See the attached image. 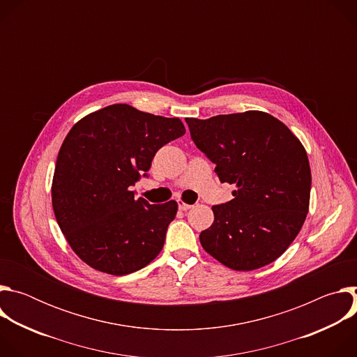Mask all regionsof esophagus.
<instances>
[{"label":"esophagus","instance_id":"34e87169","mask_svg":"<svg viewBox=\"0 0 357 357\" xmlns=\"http://www.w3.org/2000/svg\"><path fill=\"white\" fill-rule=\"evenodd\" d=\"M178 208H179V211H188V209H190L192 208V205H188V203H185V202H182V200H178Z\"/></svg>","mask_w":357,"mask_h":357}]
</instances>
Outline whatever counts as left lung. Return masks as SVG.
Wrapping results in <instances>:
<instances>
[{"label":"left lung","instance_id":"left-lung-1","mask_svg":"<svg viewBox=\"0 0 357 357\" xmlns=\"http://www.w3.org/2000/svg\"><path fill=\"white\" fill-rule=\"evenodd\" d=\"M195 145L215 165L233 199L213 206L199 236L212 257L236 271L261 268L289 247L310 209L311 168L291 130L263 112L186 119Z\"/></svg>","mask_w":357,"mask_h":357}]
</instances>
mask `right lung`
I'll return each instance as SVG.
<instances>
[{
	"instance_id": "obj_1",
	"label": "right lung",
	"mask_w": 357,
	"mask_h": 357,
	"mask_svg": "<svg viewBox=\"0 0 357 357\" xmlns=\"http://www.w3.org/2000/svg\"><path fill=\"white\" fill-rule=\"evenodd\" d=\"M185 134L179 119L113 105L77 121L58 154L52 206L69 245L91 268L126 275L161 252L178 203L151 205L131 186L157 151Z\"/></svg>"
}]
</instances>
